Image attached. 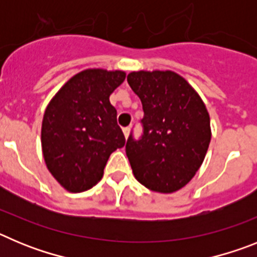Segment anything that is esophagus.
I'll return each mask as SVG.
<instances>
[{"instance_id": "1", "label": "esophagus", "mask_w": 257, "mask_h": 257, "mask_svg": "<svg viewBox=\"0 0 257 257\" xmlns=\"http://www.w3.org/2000/svg\"><path fill=\"white\" fill-rule=\"evenodd\" d=\"M123 135H124V138H128V135H130V127H124L123 128Z\"/></svg>"}]
</instances>
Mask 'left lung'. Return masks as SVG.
<instances>
[{"label": "left lung", "mask_w": 257, "mask_h": 257, "mask_svg": "<svg viewBox=\"0 0 257 257\" xmlns=\"http://www.w3.org/2000/svg\"><path fill=\"white\" fill-rule=\"evenodd\" d=\"M127 82L144 110L142 139L130 135L126 154L136 180L158 193L185 187L211 142L210 115L198 92L172 70H138Z\"/></svg>", "instance_id": "1"}]
</instances>
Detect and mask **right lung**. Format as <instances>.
<instances>
[{
  "mask_svg": "<svg viewBox=\"0 0 257 257\" xmlns=\"http://www.w3.org/2000/svg\"><path fill=\"white\" fill-rule=\"evenodd\" d=\"M124 78L123 70L85 69L68 79L46 106L41 128L44 160L68 192L96 185L109 156L126 143L109 101Z\"/></svg>",
  "mask_w": 257,
  "mask_h": 257,
  "instance_id": "1",
  "label": "right lung"
}]
</instances>
